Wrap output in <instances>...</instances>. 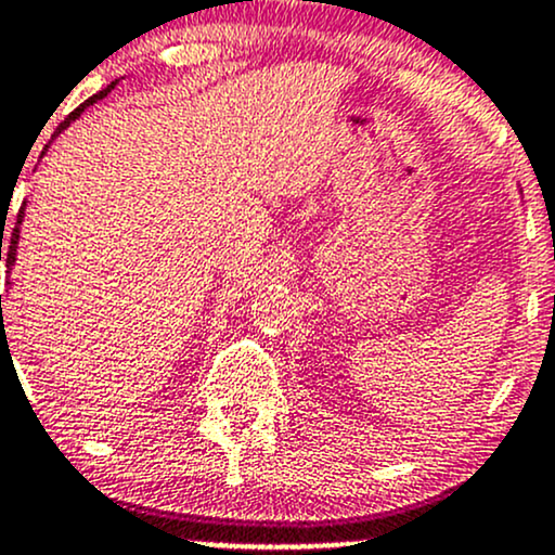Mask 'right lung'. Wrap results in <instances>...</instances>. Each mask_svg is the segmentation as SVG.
Listing matches in <instances>:
<instances>
[{"mask_svg": "<svg viewBox=\"0 0 555 555\" xmlns=\"http://www.w3.org/2000/svg\"><path fill=\"white\" fill-rule=\"evenodd\" d=\"M115 87H118V81H113V83H109V87H107L105 91H100V94H94V96H91V100L83 102L81 107H78V109H73V113L68 115V118H65L63 124H60L57 133L63 131V129H68V126H70V120H76L78 115L83 113V109H87L89 105H94V102H96V100H102V96H107L109 91H113ZM23 218H26V205H23L21 212H17V223H15V229H12V236H10V242H8V245H2V242H0V260H2V258L8 260V271H12V266H15V260H17V242H21V223H23ZM2 240H4V234H2ZM8 284H10V282H8ZM0 313H2V295H0ZM2 321H4V315H2ZM2 334H4V328H2Z\"/></svg>", "mask_w": 555, "mask_h": 555, "instance_id": "add662e5", "label": "right lung"}]
</instances>
